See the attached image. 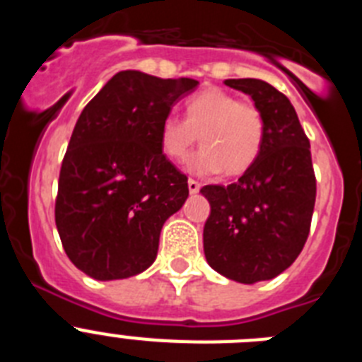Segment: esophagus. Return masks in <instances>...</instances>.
Wrapping results in <instances>:
<instances>
[{
	"mask_svg": "<svg viewBox=\"0 0 362 362\" xmlns=\"http://www.w3.org/2000/svg\"><path fill=\"white\" fill-rule=\"evenodd\" d=\"M201 188V183H197L196 179H188V190H190V194H197Z\"/></svg>",
	"mask_w": 362,
	"mask_h": 362,
	"instance_id": "34e87169",
	"label": "esophagus"
}]
</instances>
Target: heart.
Returning <instances> with one entry per match:
<instances>
[{"instance_id":"b5f03b06","label":"heart","mask_w":362,"mask_h":362,"mask_svg":"<svg viewBox=\"0 0 362 362\" xmlns=\"http://www.w3.org/2000/svg\"><path fill=\"white\" fill-rule=\"evenodd\" d=\"M197 136L203 148L192 158L190 170L201 175H239L259 158L264 139V116L257 105L210 86L185 101V119L166 117L159 141L168 159L185 163Z\"/></svg>"}]
</instances>
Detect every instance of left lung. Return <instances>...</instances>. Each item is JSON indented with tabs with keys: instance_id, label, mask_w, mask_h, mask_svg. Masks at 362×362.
Listing matches in <instances>:
<instances>
[{
	"instance_id": "left-lung-1",
	"label": "left lung",
	"mask_w": 362,
	"mask_h": 362,
	"mask_svg": "<svg viewBox=\"0 0 362 362\" xmlns=\"http://www.w3.org/2000/svg\"><path fill=\"white\" fill-rule=\"evenodd\" d=\"M254 99L264 139L254 165L232 185L201 188L210 203L203 246L210 267L245 284L279 276L300 254L315 204L310 141L290 99L261 79H226Z\"/></svg>"
}]
</instances>
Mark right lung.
I'll return each mask as SVG.
<instances>
[{
    "label": "right lung",
    "mask_w": 362,
    "mask_h": 362,
    "mask_svg": "<svg viewBox=\"0 0 362 362\" xmlns=\"http://www.w3.org/2000/svg\"><path fill=\"white\" fill-rule=\"evenodd\" d=\"M197 85L123 70L83 108L59 172L56 226L86 276L127 279L156 261L165 221L188 197L187 175L163 153L161 124Z\"/></svg>",
    "instance_id": "obj_1"
}]
</instances>
